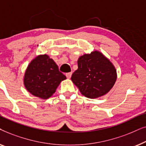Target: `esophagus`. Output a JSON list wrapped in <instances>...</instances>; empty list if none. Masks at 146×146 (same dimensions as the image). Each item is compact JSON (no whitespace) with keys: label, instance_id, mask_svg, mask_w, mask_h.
Returning <instances> with one entry per match:
<instances>
[{"label":"esophagus","instance_id":"34e87169","mask_svg":"<svg viewBox=\"0 0 146 146\" xmlns=\"http://www.w3.org/2000/svg\"><path fill=\"white\" fill-rule=\"evenodd\" d=\"M72 72H68V73H66V77H67V78H71V76H72Z\"/></svg>","mask_w":146,"mask_h":146}]
</instances>
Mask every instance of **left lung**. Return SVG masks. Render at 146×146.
Here are the masks:
<instances>
[{"instance_id": "obj_1", "label": "left lung", "mask_w": 146, "mask_h": 146, "mask_svg": "<svg viewBox=\"0 0 146 146\" xmlns=\"http://www.w3.org/2000/svg\"><path fill=\"white\" fill-rule=\"evenodd\" d=\"M78 66L71 80L82 94L88 98H97L106 94L116 81L114 66L98 50L80 56Z\"/></svg>"}]
</instances>
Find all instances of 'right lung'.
<instances>
[{"mask_svg": "<svg viewBox=\"0 0 146 146\" xmlns=\"http://www.w3.org/2000/svg\"><path fill=\"white\" fill-rule=\"evenodd\" d=\"M66 76L59 71L55 62L47 54L37 56L28 66L24 85L31 94L46 100L55 93Z\"/></svg>", "mask_w": 146, "mask_h": 146, "instance_id": "obj_1", "label": "right lung"}]
</instances>
